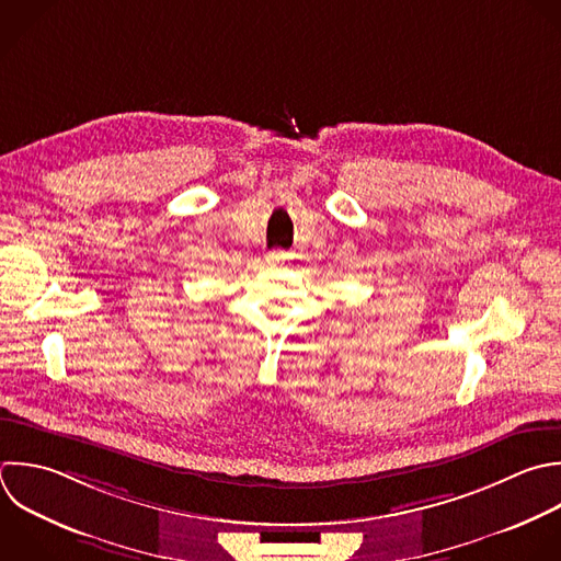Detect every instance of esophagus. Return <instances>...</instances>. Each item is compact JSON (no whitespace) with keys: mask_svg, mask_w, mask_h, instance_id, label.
Returning a JSON list of instances; mask_svg holds the SVG:
<instances>
[{"mask_svg":"<svg viewBox=\"0 0 561 561\" xmlns=\"http://www.w3.org/2000/svg\"><path fill=\"white\" fill-rule=\"evenodd\" d=\"M289 259V252H285V250H272V252H267V256H265V261L270 263V265H280V263H285Z\"/></svg>","mask_w":561,"mask_h":561,"instance_id":"obj_1","label":"esophagus"}]
</instances>
